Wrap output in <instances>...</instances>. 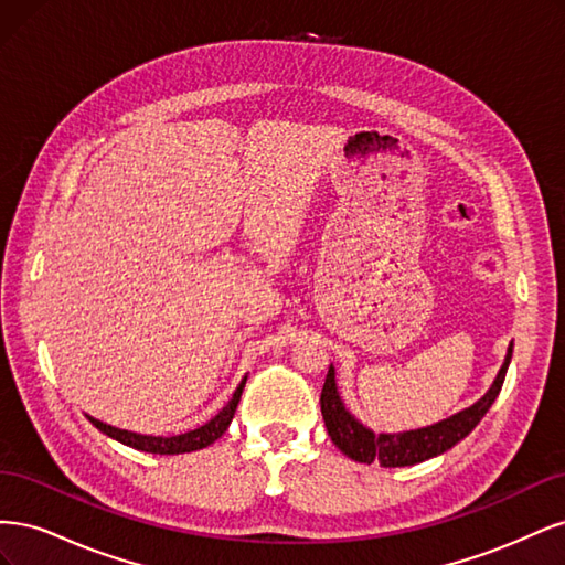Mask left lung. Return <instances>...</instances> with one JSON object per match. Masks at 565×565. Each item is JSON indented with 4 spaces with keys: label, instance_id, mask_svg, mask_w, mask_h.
Returning <instances> with one entry per match:
<instances>
[{
    "label": "left lung",
    "instance_id": "left-lung-1",
    "mask_svg": "<svg viewBox=\"0 0 565 565\" xmlns=\"http://www.w3.org/2000/svg\"><path fill=\"white\" fill-rule=\"evenodd\" d=\"M511 351H514V344H509L504 365L500 367L498 380L490 386L486 396L473 403L471 407L461 409V413L452 415L450 419H443L434 426H426V429L417 431H403V434H380L374 436L370 429L353 419L344 403L339 398L337 382H334V367L328 370V377H324L322 393H320V413L324 419V426H328V434L332 438L334 446L344 452L347 457L363 461V465H377L382 467H413L419 465L424 459H431L440 452L450 450L455 443H459L465 436H469L476 424L486 417L490 405L494 398L500 396L504 377H507V367L511 361Z\"/></svg>",
    "mask_w": 565,
    "mask_h": 565
}]
</instances>
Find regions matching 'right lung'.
<instances>
[{
  "mask_svg": "<svg viewBox=\"0 0 565 565\" xmlns=\"http://www.w3.org/2000/svg\"><path fill=\"white\" fill-rule=\"evenodd\" d=\"M245 382L247 377L241 382V386L235 388L233 398L228 401V405L221 409V413L216 417H212L207 424H202L200 429L195 431H188V434H181V436H172V438H164V436H141V434H131V431H125V429H115V426L110 424H104L98 422L94 417H89V422L96 426L98 431H104L106 436L125 443V446L129 448H136V450H143V452H152V455H179V452H193V450H202L212 446V443L216 438L224 436V431L228 429V424L235 415V407L237 403H241V396H243V388H245Z\"/></svg>",
  "mask_w": 565,
  "mask_h": 565,
  "instance_id": "1",
  "label": "right lung"
}]
</instances>
